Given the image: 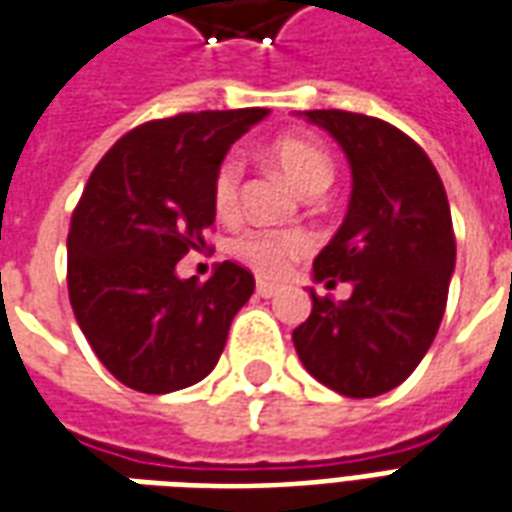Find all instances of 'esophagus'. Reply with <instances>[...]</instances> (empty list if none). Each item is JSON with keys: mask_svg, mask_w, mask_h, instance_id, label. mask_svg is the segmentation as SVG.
<instances>
[{"mask_svg": "<svg viewBox=\"0 0 512 512\" xmlns=\"http://www.w3.org/2000/svg\"><path fill=\"white\" fill-rule=\"evenodd\" d=\"M277 293H279L277 285H271V282H263V279L257 282V296H263V299H274Z\"/></svg>", "mask_w": 512, "mask_h": 512, "instance_id": "obj_1", "label": "esophagus"}]
</instances>
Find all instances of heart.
Returning <instances> with one entry per match:
<instances>
[{
  "instance_id": "obj_1",
  "label": "heart",
  "mask_w": 512,
  "mask_h": 512,
  "mask_svg": "<svg viewBox=\"0 0 512 512\" xmlns=\"http://www.w3.org/2000/svg\"><path fill=\"white\" fill-rule=\"evenodd\" d=\"M268 158L277 164L290 183L304 194L315 197L332 186L334 164L332 156L323 150L318 142L304 139V136H279L277 142L268 147ZM241 158L227 156L216 169L211 186L213 208L219 216H230L238 208V194H241ZM312 249V238L304 230H244L233 241V255L244 260L246 266L255 268L263 277H282L293 260H299Z\"/></svg>"
}]
</instances>
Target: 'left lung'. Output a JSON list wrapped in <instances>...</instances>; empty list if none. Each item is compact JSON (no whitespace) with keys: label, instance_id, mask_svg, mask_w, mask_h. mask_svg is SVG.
Wrapping results in <instances>:
<instances>
[{"label":"left lung","instance_id":"1","mask_svg":"<svg viewBox=\"0 0 512 512\" xmlns=\"http://www.w3.org/2000/svg\"><path fill=\"white\" fill-rule=\"evenodd\" d=\"M343 147L351 200L312 279L351 282V299H318L293 332L301 365L345 397L384 395L428 354L455 271L450 202L425 150L378 117L301 112Z\"/></svg>","mask_w":512,"mask_h":512}]
</instances>
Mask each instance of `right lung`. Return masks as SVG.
<instances>
[{
    "mask_svg": "<svg viewBox=\"0 0 512 512\" xmlns=\"http://www.w3.org/2000/svg\"><path fill=\"white\" fill-rule=\"evenodd\" d=\"M268 109L189 112L117 139L84 186L68 233V293L101 365L167 395L211 373L255 277L224 260L208 282L175 266L216 219L211 186L235 139Z\"/></svg>",
    "mask_w": 512,
    "mask_h": 512,
    "instance_id": "1",
    "label": "right lung"
}]
</instances>
